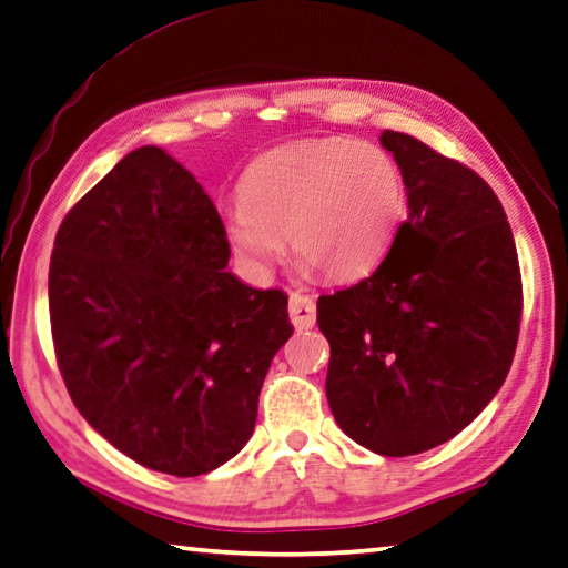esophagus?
<instances>
[{
	"mask_svg": "<svg viewBox=\"0 0 568 568\" xmlns=\"http://www.w3.org/2000/svg\"><path fill=\"white\" fill-rule=\"evenodd\" d=\"M287 313H291V320H293V325L297 329H307V327L315 325L317 307H315V301L311 295L293 293L291 303H287Z\"/></svg>",
	"mask_w": 568,
	"mask_h": 568,
	"instance_id": "obj_1",
	"label": "esophagus"
}]
</instances>
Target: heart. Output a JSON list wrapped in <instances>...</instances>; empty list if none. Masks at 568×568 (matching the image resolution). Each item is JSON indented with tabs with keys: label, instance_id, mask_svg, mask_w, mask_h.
Returning a JSON list of instances; mask_svg holds the SVG:
<instances>
[{
	"label": "heart",
	"instance_id": "1",
	"mask_svg": "<svg viewBox=\"0 0 568 568\" xmlns=\"http://www.w3.org/2000/svg\"><path fill=\"white\" fill-rule=\"evenodd\" d=\"M405 176L389 151L355 139H311L257 156L225 211V239L253 271L283 253L325 281L373 273L395 241Z\"/></svg>",
	"mask_w": 568,
	"mask_h": 568
}]
</instances>
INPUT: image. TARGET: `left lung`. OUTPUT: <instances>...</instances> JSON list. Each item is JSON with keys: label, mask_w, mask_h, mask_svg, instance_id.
<instances>
[{"label": "left lung", "mask_w": 568, "mask_h": 568, "mask_svg": "<svg viewBox=\"0 0 568 568\" xmlns=\"http://www.w3.org/2000/svg\"><path fill=\"white\" fill-rule=\"evenodd\" d=\"M407 221L377 271L317 297L325 395L349 439L383 457L449 442L489 405L517 349L521 275L497 193L459 161L397 131Z\"/></svg>", "instance_id": "obj_1"}]
</instances>
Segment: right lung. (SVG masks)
Returning a JSON list of instances; mask_svg holds the SVG:
<instances>
[{"label": "right lung", "mask_w": 568, "mask_h": 568, "mask_svg": "<svg viewBox=\"0 0 568 568\" xmlns=\"http://www.w3.org/2000/svg\"><path fill=\"white\" fill-rule=\"evenodd\" d=\"M203 185L159 146L123 156L61 221L49 265L57 363L91 427L133 462L199 477L251 439L283 291L229 273Z\"/></svg>", "instance_id": "1"}]
</instances>
